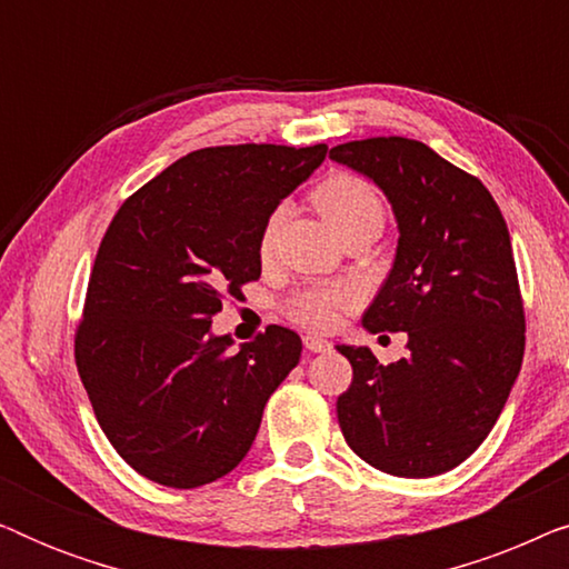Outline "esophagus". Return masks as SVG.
Here are the masks:
<instances>
[{"label":"esophagus","instance_id":"34e87169","mask_svg":"<svg viewBox=\"0 0 569 569\" xmlns=\"http://www.w3.org/2000/svg\"><path fill=\"white\" fill-rule=\"evenodd\" d=\"M302 345H306L308 352H329V349H331V341H329V339L313 337V333H308V337H302Z\"/></svg>","mask_w":569,"mask_h":569}]
</instances>
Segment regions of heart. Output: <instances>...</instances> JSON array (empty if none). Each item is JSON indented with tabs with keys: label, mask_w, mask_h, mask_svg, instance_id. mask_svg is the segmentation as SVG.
<instances>
[{
	"label": "heart",
	"mask_w": 569,
	"mask_h": 569,
	"mask_svg": "<svg viewBox=\"0 0 569 569\" xmlns=\"http://www.w3.org/2000/svg\"><path fill=\"white\" fill-rule=\"evenodd\" d=\"M313 201L318 212L323 214V220L329 222V228L341 236V232L352 228L357 222L372 220V217L383 214L378 193L370 189V183H365L362 178L337 173L329 176L326 181L313 191ZM284 209H274L263 222L261 236H259V256L263 261H269L274 256L279 224H282ZM357 302V290L349 284H331V287H313L295 295L290 302V316L300 326L308 329H331L339 321L341 310L352 308Z\"/></svg>",
	"instance_id": "heart-1"
}]
</instances>
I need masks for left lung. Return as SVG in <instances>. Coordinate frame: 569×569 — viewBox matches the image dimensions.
Segmentation results:
<instances>
[{
	"label": "left lung",
	"instance_id": "1",
	"mask_svg": "<svg viewBox=\"0 0 569 569\" xmlns=\"http://www.w3.org/2000/svg\"><path fill=\"white\" fill-rule=\"evenodd\" d=\"M393 209V267L362 329L407 331L409 355L380 365L339 345L352 386L337 415L349 448L393 477H438L477 450L523 365L526 318L500 207L479 178L407 137L331 147Z\"/></svg>",
	"mask_w": 569,
	"mask_h": 569
}]
</instances>
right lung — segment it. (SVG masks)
Wrapping results in <instances>:
<instances>
[{"instance_id": "obj_1", "label": "right lung", "mask_w": 569, "mask_h": 569, "mask_svg": "<svg viewBox=\"0 0 569 569\" xmlns=\"http://www.w3.org/2000/svg\"><path fill=\"white\" fill-rule=\"evenodd\" d=\"M326 144L207 147L123 201L92 267L74 357L100 430L158 485L193 489L251 450L302 341L269 326L232 349L212 316L261 277L259 236Z\"/></svg>"}]
</instances>
